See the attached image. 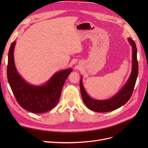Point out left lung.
Segmentation results:
<instances>
[{
    "mask_svg": "<svg viewBox=\"0 0 148 148\" xmlns=\"http://www.w3.org/2000/svg\"><path fill=\"white\" fill-rule=\"evenodd\" d=\"M128 41L132 46V71L127 83L114 96L107 100L92 99L88 95L85 91L82 83V78H81L79 86L82 99L85 105L90 110L97 112H107L113 111L126 104L131 97L138 75V63L135 42L131 38H128Z\"/></svg>",
    "mask_w": 148,
    "mask_h": 148,
    "instance_id": "1",
    "label": "left lung"
}]
</instances>
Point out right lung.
Segmentation results:
<instances>
[{"instance_id":"1","label":"right lung","mask_w":148,"mask_h":148,"mask_svg":"<svg viewBox=\"0 0 148 148\" xmlns=\"http://www.w3.org/2000/svg\"><path fill=\"white\" fill-rule=\"evenodd\" d=\"M16 42L11 44L8 55L7 78L20 106L26 110L41 114L51 110L59 102L64 84L71 69L57 72L42 86L31 85L21 77L16 69L13 51Z\"/></svg>"}]
</instances>
